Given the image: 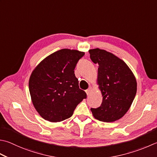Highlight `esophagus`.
Returning <instances> with one entry per match:
<instances>
[{
  "mask_svg": "<svg viewBox=\"0 0 157 157\" xmlns=\"http://www.w3.org/2000/svg\"><path fill=\"white\" fill-rule=\"evenodd\" d=\"M86 93L87 95H89L91 93V88H89L87 90H86Z\"/></svg>",
  "mask_w": 157,
  "mask_h": 157,
  "instance_id": "1",
  "label": "esophagus"
}]
</instances>
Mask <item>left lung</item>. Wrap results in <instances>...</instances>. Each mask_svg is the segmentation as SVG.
Masks as SVG:
<instances>
[{
  "label": "left lung",
  "mask_w": 157,
  "mask_h": 157,
  "mask_svg": "<svg viewBox=\"0 0 157 157\" xmlns=\"http://www.w3.org/2000/svg\"><path fill=\"white\" fill-rule=\"evenodd\" d=\"M91 60L99 64L97 82L102 93L100 107L91 108L94 117L112 122L121 118L133 103L137 82L133 72L123 60L99 48L89 50Z\"/></svg>",
  "instance_id": "8db88e82"
}]
</instances>
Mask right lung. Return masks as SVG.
<instances>
[{
  "instance_id": "1",
  "label": "right lung",
  "mask_w": 157,
  "mask_h": 157,
  "mask_svg": "<svg viewBox=\"0 0 157 157\" xmlns=\"http://www.w3.org/2000/svg\"><path fill=\"white\" fill-rule=\"evenodd\" d=\"M84 55L83 52L62 49L46 57L33 70L29 83L30 97L35 108L46 121L56 122L70 118L86 98L74 73Z\"/></svg>"
}]
</instances>
